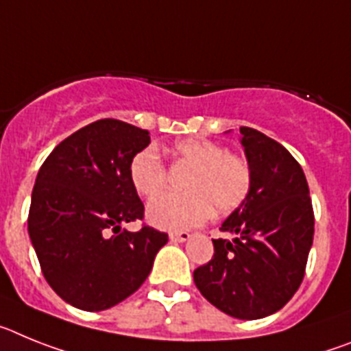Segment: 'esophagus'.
Wrapping results in <instances>:
<instances>
[{
  "label": "esophagus",
  "mask_w": 351,
  "mask_h": 351,
  "mask_svg": "<svg viewBox=\"0 0 351 351\" xmlns=\"http://www.w3.org/2000/svg\"><path fill=\"white\" fill-rule=\"evenodd\" d=\"M189 239H191V234H189L187 231H180V233H169V240H171V242L182 243V242H187Z\"/></svg>",
  "instance_id": "1"
}]
</instances>
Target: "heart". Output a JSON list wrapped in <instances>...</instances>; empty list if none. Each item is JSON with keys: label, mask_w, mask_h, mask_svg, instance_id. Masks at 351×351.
<instances>
[{"label": "heart", "mask_w": 351, "mask_h": 351, "mask_svg": "<svg viewBox=\"0 0 351 351\" xmlns=\"http://www.w3.org/2000/svg\"><path fill=\"white\" fill-rule=\"evenodd\" d=\"M171 154L176 162L191 166L184 178V193H164L150 201L146 219L167 231L196 228L212 215L233 212L249 196L251 166L243 157L228 154L221 145L199 138L180 139ZM130 184L143 197L160 193L167 178L166 166L152 148L134 155L129 167Z\"/></svg>", "instance_id": "heart-1"}]
</instances>
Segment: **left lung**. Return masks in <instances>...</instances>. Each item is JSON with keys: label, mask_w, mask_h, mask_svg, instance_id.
<instances>
[{"label": "left lung", "mask_w": 351, "mask_h": 351, "mask_svg": "<svg viewBox=\"0 0 351 351\" xmlns=\"http://www.w3.org/2000/svg\"><path fill=\"white\" fill-rule=\"evenodd\" d=\"M240 143L251 191L222 222L233 239L212 240L213 258L194 270V282L222 313L260 319L285 307L302 282L315 215L306 175L285 146L251 127H240Z\"/></svg>", "instance_id": "1"}]
</instances>
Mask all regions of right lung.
Masks as SVG:
<instances>
[{"instance_id":"right-lung-1","label":"right lung","mask_w":351,"mask_h":351,"mask_svg":"<svg viewBox=\"0 0 351 351\" xmlns=\"http://www.w3.org/2000/svg\"><path fill=\"white\" fill-rule=\"evenodd\" d=\"M150 132L120 120L93 121L63 139L36 175L28 233L45 281L70 306L104 311L136 291L167 234L145 226L130 184L134 155Z\"/></svg>"}]
</instances>
